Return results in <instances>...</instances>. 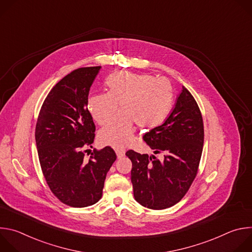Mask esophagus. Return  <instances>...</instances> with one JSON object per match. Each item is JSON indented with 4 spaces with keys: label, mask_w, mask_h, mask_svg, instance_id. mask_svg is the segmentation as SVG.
<instances>
[{
    "label": "esophagus",
    "mask_w": 252,
    "mask_h": 252,
    "mask_svg": "<svg viewBox=\"0 0 252 252\" xmlns=\"http://www.w3.org/2000/svg\"><path fill=\"white\" fill-rule=\"evenodd\" d=\"M115 152H116V154H117L118 158H122L126 155V151H125L124 149H116Z\"/></svg>",
    "instance_id": "34e87169"
}]
</instances>
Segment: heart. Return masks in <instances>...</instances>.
Here are the masks:
<instances>
[{
	"mask_svg": "<svg viewBox=\"0 0 252 252\" xmlns=\"http://www.w3.org/2000/svg\"><path fill=\"white\" fill-rule=\"evenodd\" d=\"M107 93L94 94L88 98V110L99 125V140L106 146L124 148L132 142L134 124L141 128L161 125L171 110L173 90L168 80L150 75L119 71L107 78Z\"/></svg>",
	"mask_w": 252,
	"mask_h": 252,
	"instance_id": "heart-1",
	"label": "heart"
}]
</instances>
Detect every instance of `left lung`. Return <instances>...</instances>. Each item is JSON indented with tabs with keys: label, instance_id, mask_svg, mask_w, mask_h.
Wrapping results in <instances>:
<instances>
[{
	"label": "left lung",
	"instance_id": "left-lung-1",
	"mask_svg": "<svg viewBox=\"0 0 252 252\" xmlns=\"http://www.w3.org/2000/svg\"><path fill=\"white\" fill-rule=\"evenodd\" d=\"M203 122L191 94L183 87L174 107L161 126L143 135V140L162 154L140 155L128 151L132 162L130 179L134 199L151 209H164L181 201L197 173L203 148Z\"/></svg>",
	"mask_w": 252,
	"mask_h": 252
}]
</instances>
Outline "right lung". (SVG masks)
Instances as JSON below:
<instances>
[{
    "label": "right lung",
    "instance_id": "1",
    "mask_svg": "<svg viewBox=\"0 0 252 252\" xmlns=\"http://www.w3.org/2000/svg\"><path fill=\"white\" fill-rule=\"evenodd\" d=\"M100 66L80 67L63 78L47 95L35 126L41 167L53 193L64 204L86 207L97 202L107 171L117 159L110 147L94 150L95 126L88 110L90 89Z\"/></svg>",
    "mask_w": 252,
    "mask_h": 252
}]
</instances>
